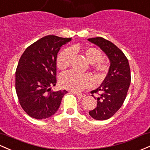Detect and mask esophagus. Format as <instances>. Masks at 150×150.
I'll return each instance as SVG.
<instances>
[{
	"mask_svg": "<svg viewBox=\"0 0 150 150\" xmlns=\"http://www.w3.org/2000/svg\"><path fill=\"white\" fill-rule=\"evenodd\" d=\"M72 93L73 94H75V95H78V96L81 97V98H84V97L86 96V95H85V94H84V93H77V92H72Z\"/></svg>",
	"mask_w": 150,
	"mask_h": 150,
	"instance_id": "esophagus-1",
	"label": "esophagus"
}]
</instances>
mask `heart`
Here are the masks:
<instances>
[{
  "instance_id": "b5f03b06",
  "label": "heart",
  "mask_w": 150,
  "mask_h": 150,
  "mask_svg": "<svg viewBox=\"0 0 150 150\" xmlns=\"http://www.w3.org/2000/svg\"><path fill=\"white\" fill-rule=\"evenodd\" d=\"M80 50V47L75 45L72 48L65 49L58 55L57 58V66L60 70L66 69L71 65L75 52ZM84 54L87 60L93 64L94 71L100 78H103L109 70V65L102 60L103 53L97 47H87L84 50ZM60 83L63 88L72 91H81L90 87L93 83L91 76L87 74H82L75 71L64 72L60 75Z\"/></svg>"
}]
</instances>
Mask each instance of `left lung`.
Listing matches in <instances>:
<instances>
[{
  "label": "left lung",
  "instance_id": "1",
  "mask_svg": "<svg viewBox=\"0 0 150 150\" xmlns=\"http://www.w3.org/2000/svg\"><path fill=\"white\" fill-rule=\"evenodd\" d=\"M88 40L99 46L110 61L108 75L101 85L91 91L97 99V107L89 115L97 120H105L112 117L125 100L131 82L129 62L125 54L115 44L102 37ZM98 93V98L93 96Z\"/></svg>",
  "mask_w": 150,
  "mask_h": 150
}]
</instances>
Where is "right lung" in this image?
Returning a JSON list of instances; mask_svg holds the SVG:
<instances>
[{"mask_svg": "<svg viewBox=\"0 0 150 150\" xmlns=\"http://www.w3.org/2000/svg\"><path fill=\"white\" fill-rule=\"evenodd\" d=\"M70 38L47 35L33 43L20 58L16 72V90L21 106L33 118L46 119L55 114L67 93L52 92L56 79V60L60 47Z\"/></svg>", "mask_w": 150, "mask_h": 150, "instance_id": "1", "label": "right lung"}]
</instances>
